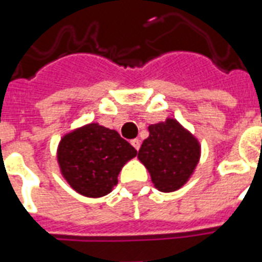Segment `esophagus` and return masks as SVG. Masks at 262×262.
Instances as JSON below:
<instances>
[{
    "label": "esophagus",
    "instance_id": "obj_1",
    "mask_svg": "<svg viewBox=\"0 0 262 262\" xmlns=\"http://www.w3.org/2000/svg\"><path fill=\"white\" fill-rule=\"evenodd\" d=\"M130 143H132V145H133V147H135V148L137 149V151H139V148H140V144H141V141H140L139 139H135V140H132Z\"/></svg>",
    "mask_w": 262,
    "mask_h": 262
}]
</instances>
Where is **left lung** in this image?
<instances>
[{
	"label": "left lung",
	"mask_w": 262,
	"mask_h": 262,
	"mask_svg": "<svg viewBox=\"0 0 262 262\" xmlns=\"http://www.w3.org/2000/svg\"><path fill=\"white\" fill-rule=\"evenodd\" d=\"M137 158L161 192H174L191 179L201 159V143L174 118L148 126Z\"/></svg>",
	"instance_id": "left-lung-1"
}]
</instances>
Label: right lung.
Returning a JSON list of instances; mask_svg holds the SVG:
<instances>
[{
  "mask_svg": "<svg viewBox=\"0 0 262 262\" xmlns=\"http://www.w3.org/2000/svg\"><path fill=\"white\" fill-rule=\"evenodd\" d=\"M137 155L114 129L91 122L66 133L57 145V165L67 184L86 198H101L118 183V174Z\"/></svg>",
  "mask_w": 262,
  "mask_h": 262,
  "instance_id": "1",
  "label": "right lung"
}]
</instances>
